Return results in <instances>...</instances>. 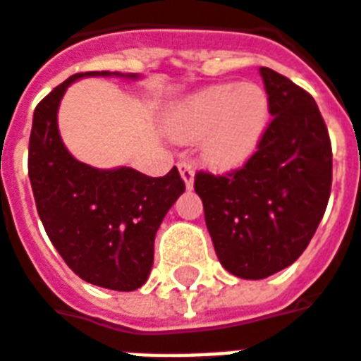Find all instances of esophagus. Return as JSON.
Here are the masks:
<instances>
[{"instance_id": "obj_1", "label": "esophagus", "mask_w": 361, "mask_h": 361, "mask_svg": "<svg viewBox=\"0 0 361 361\" xmlns=\"http://www.w3.org/2000/svg\"><path fill=\"white\" fill-rule=\"evenodd\" d=\"M178 171H180V177H183L186 188L192 190V188H194V173H196L194 165H192L190 161H180V164H178Z\"/></svg>"}]
</instances>
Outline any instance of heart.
<instances>
[{
  "label": "heart",
  "mask_w": 361,
  "mask_h": 361,
  "mask_svg": "<svg viewBox=\"0 0 361 361\" xmlns=\"http://www.w3.org/2000/svg\"><path fill=\"white\" fill-rule=\"evenodd\" d=\"M270 121L267 91L255 83H219L184 100L169 119V135L190 145L202 140V158L219 171L235 169L257 150Z\"/></svg>",
  "instance_id": "heart-1"
}]
</instances>
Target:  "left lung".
<instances>
[{"mask_svg":"<svg viewBox=\"0 0 361 361\" xmlns=\"http://www.w3.org/2000/svg\"><path fill=\"white\" fill-rule=\"evenodd\" d=\"M261 75L272 119L255 154L226 175L194 177L216 257L245 280L268 278L299 259L333 180L331 140L312 94L270 68Z\"/></svg>","mask_w":361,"mask_h":361,"instance_id":"1","label":"left lung"}]
</instances>
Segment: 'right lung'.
Instances as JSON below:
<instances>
[{"mask_svg":"<svg viewBox=\"0 0 361 361\" xmlns=\"http://www.w3.org/2000/svg\"><path fill=\"white\" fill-rule=\"evenodd\" d=\"M70 75L39 100L28 146V175L37 215L72 272L114 291L139 289L154 262V240L165 213L184 192L177 167L148 177L131 167L102 171L81 164L62 145L56 110ZM135 78V75H131Z\"/></svg>","mask_w":361,"mask_h":361,"instance_id":"obj_1","label":"right lung"}]
</instances>
